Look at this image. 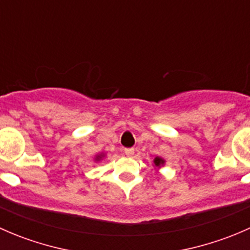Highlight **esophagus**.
I'll return each mask as SVG.
<instances>
[{"label":"esophagus","mask_w":250,"mask_h":250,"mask_svg":"<svg viewBox=\"0 0 250 250\" xmlns=\"http://www.w3.org/2000/svg\"><path fill=\"white\" fill-rule=\"evenodd\" d=\"M125 156H128V157H132V156L134 155V148H132V147L125 148Z\"/></svg>","instance_id":"34e87169"}]
</instances>
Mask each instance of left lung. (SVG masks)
<instances>
[{
	"instance_id": "left-lung-1",
	"label": "left lung",
	"mask_w": 250,
	"mask_h": 250,
	"mask_svg": "<svg viewBox=\"0 0 250 250\" xmlns=\"http://www.w3.org/2000/svg\"><path fill=\"white\" fill-rule=\"evenodd\" d=\"M153 163H155L156 167L160 168L161 166L165 165V160H163V158H161V157H156L155 160H153Z\"/></svg>"
}]
</instances>
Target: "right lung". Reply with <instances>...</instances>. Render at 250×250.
Instances as JSON below:
<instances>
[{"label":"right lung","instance_id":"add662e5","mask_svg":"<svg viewBox=\"0 0 250 250\" xmlns=\"http://www.w3.org/2000/svg\"><path fill=\"white\" fill-rule=\"evenodd\" d=\"M104 155H99V156H97V157H95V161H99V160H102V157Z\"/></svg>","mask_w":250,"mask_h":250}]
</instances>
